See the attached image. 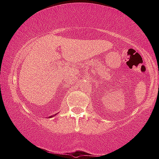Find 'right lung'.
Segmentation results:
<instances>
[{
  "mask_svg": "<svg viewBox=\"0 0 159 159\" xmlns=\"http://www.w3.org/2000/svg\"><path fill=\"white\" fill-rule=\"evenodd\" d=\"M56 114H54V115H52V116H49V118H52V117H54Z\"/></svg>",
  "mask_w": 159,
  "mask_h": 159,
  "instance_id": "obj_1",
  "label": "right lung"
}]
</instances>
